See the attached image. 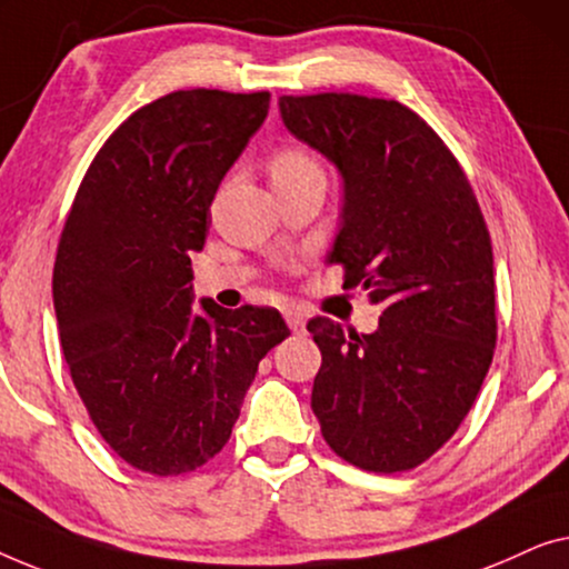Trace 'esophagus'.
Wrapping results in <instances>:
<instances>
[{
  "instance_id": "1",
  "label": "esophagus",
  "mask_w": 569,
  "mask_h": 569,
  "mask_svg": "<svg viewBox=\"0 0 569 569\" xmlns=\"http://www.w3.org/2000/svg\"><path fill=\"white\" fill-rule=\"evenodd\" d=\"M286 322L288 327H291L293 332H303V325H307V319H303V315L299 309H286Z\"/></svg>"
}]
</instances>
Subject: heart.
<instances>
[{"label":"heart","mask_w":569,"mask_h":569,"mask_svg":"<svg viewBox=\"0 0 569 569\" xmlns=\"http://www.w3.org/2000/svg\"><path fill=\"white\" fill-rule=\"evenodd\" d=\"M268 167H270V180H273V186H278V182H291V180L307 178V174L322 172L315 159H311L307 151L299 147L278 149L276 154L270 157Z\"/></svg>","instance_id":"heart-1"}]
</instances>
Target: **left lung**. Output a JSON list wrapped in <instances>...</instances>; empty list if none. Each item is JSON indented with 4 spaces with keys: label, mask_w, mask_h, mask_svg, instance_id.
Listing matches in <instances>:
<instances>
[{
    "label": "left lung",
    "mask_w": 569,
    "mask_h": 569,
    "mask_svg": "<svg viewBox=\"0 0 569 569\" xmlns=\"http://www.w3.org/2000/svg\"><path fill=\"white\" fill-rule=\"evenodd\" d=\"M278 108L342 174V227L327 262L383 307L371 335L309 319L322 350L311 410L353 467L415 469L456 433L492 363L485 216L441 136L402 102L319 92L283 94Z\"/></svg>",
    "instance_id": "1"
}]
</instances>
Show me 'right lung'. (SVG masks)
Here are the masks:
<instances>
[{"label": "right lung", "mask_w": 569, "mask_h": 569, "mask_svg": "<svg viewBox=\"0 0 569 569\" xmlns=\"http://www.w3.org/2000/svg\"><path fill=\"white\" fill-rule=\"evenodd\" d=\"M270 92L178 90L136 110L94 154L63 223L53 309L71 381L106 443L157 477L229 441L278 309L193 303L223 174L266 121Z\"/></svg>", "instance_id": "add662e5"}]
</instances>
